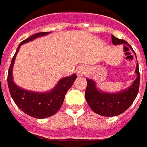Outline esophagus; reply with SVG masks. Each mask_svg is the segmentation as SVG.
<instances>
[{
  "mask_svg": "<svg viewBox=\"0 0 147 147\" xmlns=\"http://www.w3.org/2000/svg\"><path fill=\"white\" fill-rule=\"evenodd\" d=\"M86 73V68H84L83 66H81L77 69V74L78 76H82Z\"/></svg>",
  "mask_w": 147,
  "mask_h": 147,
  "instance_id": "1",
  "label": "esophagus"
}]
</instances>
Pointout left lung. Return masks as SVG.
<instances>
[{"mask_svg":"<svg viewBox=\"0 0 147 147\" xmlns=\"http://www.w3.org/2000/svg\"><path fill=\"white\" fill-rule=\"evenodd\" d=\"M111 39L113 44L115 45L124 44L129 45L131 48L128 42L122 39H118L114 37V35L111 36ZM131 49L135 54L133 49L131 48ZM135 73L137 74V78L129 88L123 90L121 92L114 94L99 90L96 87V83L94 80L86 78L87 86L86 89V100L91 110L96 114L106 117L117 116L126 111L134 102L138 93L140 83V74L138 63L136 65Z\"/></svg>","mask_w":147,"mask_h":147,"instance_id":"8db88e82","label":"left lung"}]
</instances>
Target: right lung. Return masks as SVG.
Segmentation results:
<instances>
[{
	"label": "right lung",
	"mask_w": 147,
	"mask_h": 147,
	"mask_svg": "<svg viewBox=\"0 0 147 147\" xmlns=\"http://www.w3.org/2000/svg\"><path fill=\"white\" fill-rule=\"evenodd\" d=\"M49 32H41L33 34L21 41L14 54L8 72V86L14 102L24 113L36 118H45L55 114L59 110L65 99V94L77 78L76 74L63 78L52 90L46 93H37L21 89L13 80V67L15 58L21 45L29 41L49 34Z\"/></svg>",
	"instance_id": "1"
}]
</instances>
